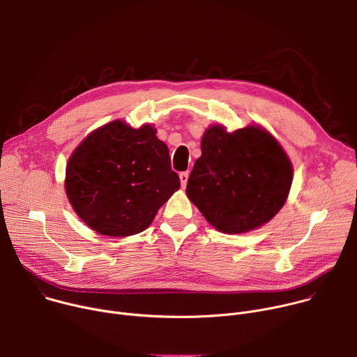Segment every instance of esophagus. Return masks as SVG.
Here are the masks:
<instances>
[{
  "instance_id": "1",
  "label": "esophagus",
  "mask_w": 357,
  "mask_h": 357,
  "mask_svg": "<svg viewBox=\"0 0 357 357\" xmlns=\"http://www.w3.org/2000/svg\"><path fill=\"white\" fill-rule=\"evenodd\" d=\"M188 178H189V171H185V172H181V174H179V179H181L182 186H186Z\"/></svg>"
}]
</instances>
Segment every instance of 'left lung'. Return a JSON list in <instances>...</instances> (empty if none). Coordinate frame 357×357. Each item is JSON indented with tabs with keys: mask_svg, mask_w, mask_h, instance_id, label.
<instances>
[{
	"mask_svg": "<svg viewBox=\"0 0 357 357\" xmlns=\"http://www.w3.org/2000/svg\"><path fill=\"white\" fill-rule=\"evenodd\" d=\"M291 183V161L264 128L227 132L212 126L203 134L186 195L215 229L237 234L270 222L284 206Z\"/></svg>",
	"mask_w": 357,
	"mask_h": 357,
	"instance_id": "1",
	"label": "left lung"
}]
</instances>
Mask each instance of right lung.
Segmentation results:
<instances>
[{
	"mask_svg": "<svg viewBox=\"0 0 357 357\" xmlns=\"http://www.w3.org/2000/svg\"><path fill=\"white\" fill-rule=\"evenodd\" d=\"M145 124L116 120L87 135L66 168V195L77 216L94 231L127 237L144 231L179 189L168 146Z\"/></svg>",
	"mask_w": 357,
	"mask_h": 357,
	"instance_id": "1",
	"label": "right lung"
}]
</instances>
